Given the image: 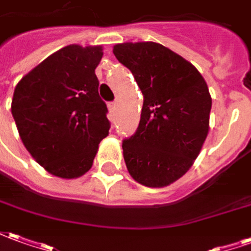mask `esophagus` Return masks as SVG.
Returning <instances> with one entry per match:
<instances>
[{"instance_id": "1", "label": "esophagus", "mask_w": 251, "mask_h": 251, "mask_svg": "<svg viewBox=\"0 0 251 251\" xmlns=\"http://www.w3.org/2000/svg\"><path fill=\"white\" fill-rule=\"evenodd\" d=\"M107 107H109V110L111 113H114L115 109H117V102H110V103L107 104Z\"/></svg>"}]
</instances>
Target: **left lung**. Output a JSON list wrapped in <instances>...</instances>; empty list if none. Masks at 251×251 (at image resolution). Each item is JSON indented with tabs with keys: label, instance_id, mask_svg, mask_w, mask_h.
<instances>
[{
	"label": "left lung",
	"instance_id": "1",
	"mask_svg": "<svg viewBox=\"0 0 251 251\" xmlns=\"http://www.w3.org/2000/svg\"><path fill=\"white\" fill-rule=\"evenodd\" d=\"M113 52L144 95L140 125L122 142L127 171L142 185H169L192 167L208 134L207 83L184 57L158 43H122Z\"/></svg>",
	"mask_w": 251,
	"mask_h": 251
}]
</instances>
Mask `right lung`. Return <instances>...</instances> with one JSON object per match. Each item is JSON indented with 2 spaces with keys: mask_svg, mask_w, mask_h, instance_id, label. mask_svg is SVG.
<instances>
[{
  "mask_svg": "<svg viewBox=\"0 0 251 251\" xmlns=\"http://www.w3.org/2000/svg\"><path fill=\"white\" fill-rule=\"evenodd\" d=\"M102 56L100 46H67L14 88L12 115L21 141L53 176L75 179L86 174L109 134L107 106L95 75Z\"/></svg>",
  "mask_w": 251,
  "mask_h": 251,
  "instance_id": "add662e5",
  "label": "right lung"
}]
</instances>
